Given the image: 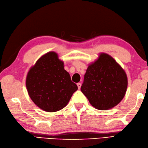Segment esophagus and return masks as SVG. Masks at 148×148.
I'll return each mask as SVG.
<instances>
[{"instance_id": "34e87169", "label": "esophagus", "mask_w": 148, "mask_h": 148, "mask_svg": "<svg viewBox=\"0 0 148 148\" xmlns=\"http://www.w3.org/2000/svg\"><path fill=\"white\" fill-rule=\"evenodd\" d=\"M77 86H78V88H79V90H80V87H81V84H80V82H79V83H77Z\"/></svg>"}]
</instances>
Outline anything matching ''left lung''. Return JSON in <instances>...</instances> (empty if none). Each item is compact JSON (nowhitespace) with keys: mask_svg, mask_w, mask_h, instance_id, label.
Segmentation results:
<instances>
[{"mask_svg":"<svg viewBox=\"0 0 148 148\" xmlns=\"http://www.w3.org/2000/svg\"><path fill=\"white\" fill-rule=\"evenodd\" d=\"M127 86L124 69L110 55L102 53L88 66L80 90L93 107L106 110L121 101Z\"/></svg>","mask_w":148,"mask_h":148,"instance_id":"obj_1","label":"left lung"}]
</instances>
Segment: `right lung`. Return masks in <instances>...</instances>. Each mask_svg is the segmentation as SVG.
Returning a JSON list of instances; mask_svg holds the SVG:
<instances>
[{"label":"right lung","mask_w":148,"mask_h":148,"mask_svg":"<svg viewBox=\"0 0 148 148\" xmlns=\"http://www.w3.org/2000/svg\"><path fill=\"white\" fill-rule=\"evenodd\" d=\"M26 84L33 102L48 112L62 110L78 90L55 52H49L37 61L27 73Z\"/></svg>","instance_id":"obj_1"}]
</instances>
